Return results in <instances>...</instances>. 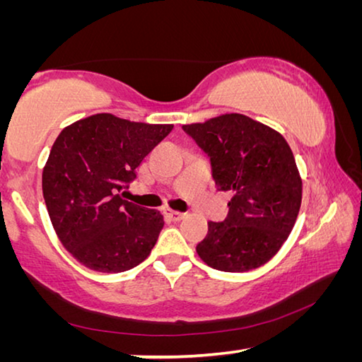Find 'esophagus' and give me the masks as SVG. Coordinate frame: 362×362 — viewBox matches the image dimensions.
Returning a JSON list of instances; mask_svg holds the SVG:
<instances>
[{
	"mask_svg": "<svg viewBox=\"0 0 362 362\" xmlns=\"http://www.w3.org/2000/svg\"><path fill=\"white\" fill-rule=\"evenodd\" d=\"M164 214H166V217H169L170 220H173V222H179V220H182L183 216H185L183 212L173 211V209H166V211H164Z\"/></svg>",
	"mask_w": 362,
	"mask_h": 362,
	"instance_id": "1",
	"label": "esophagus"
}]
</instances>
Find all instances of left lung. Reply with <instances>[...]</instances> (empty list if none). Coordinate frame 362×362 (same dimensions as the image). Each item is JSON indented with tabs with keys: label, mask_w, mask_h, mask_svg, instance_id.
Wrapping results in <instances>:
<instances>
[{
	"label": "left lung",
	"mask_w": 362,
	"mask_h": 362,
	"mask_svg": "<svg viewBox=\"0 0 362 362\" xmlns=\"http://www.w3.org/2000/svg\"><path fill=\"white\" fill-rule=\"evenodd\" d=\"M182 129L209 156L217 188L233 194L228 216L209 222L196 252L220 272L262 267L287 240L302 203V179L291 146L279 132L240 113Z\"/></svg>",
	"instance_id": "left-lung-1"
}]
</instances>
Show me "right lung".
I'll list each match as a JSON object with an SVG mask.
<instances>
[{
	"instance_id": "obj_1",
	"label": "right lung",
	"mask_w": 362,
	"mask_h": 362,
	"mask_svg": "<svg viewBox=\"0 0 362 362\" xmlns=\"http://www.w3.org/2000/svg\"><path fill=\"white\" fill-rule=\"evenodd\" d=\"M173 127L99 113L59 134L42 169V196L60 243L84 267L121 273L150 255L163 216L119 192Z\"/></svg>"
}]
</instances>
